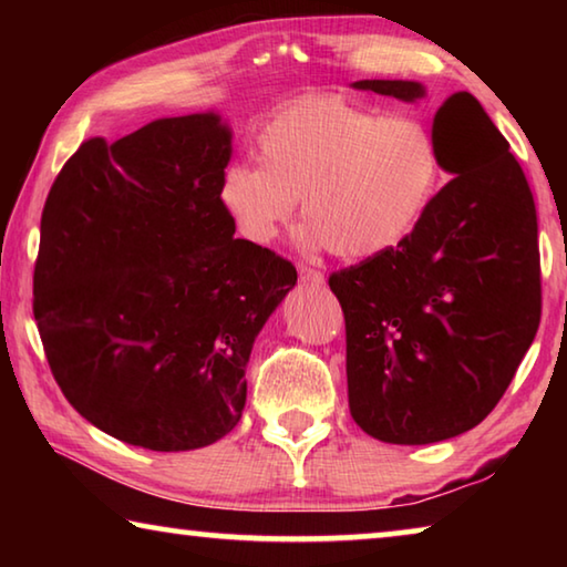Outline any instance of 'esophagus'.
<instances>
[{
  "mask_svg": "<svg viewBox=\"0 0 567 567\" xmlns=\"http://www.w3.org/2000/svg\"><path fill=\"white\" fill-rule=\"evenodd\" d=\"M300 282L307 287H322L324 285V275L320 270H312V267L302 265L300 267Z\"/></svg>",
  "mask_w": 567,
  "mask_h": 567,
  "instance_id": "1",
  "label": "esophagus"
}]
</instances>
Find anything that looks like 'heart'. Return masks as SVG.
<instances>
[{
	"instance_id": "obj_1",
	"label": "heart",
	"mask_w": 567,
	"mask_h": 567,
	"mask_svg": "<svg viewBox=\"0 0 567 567\" xmlns=\"http://www.w3.org/2000/svg\"><path fill=\"white\" fill-rule=\"evenodd\" d=\"M257 155L260 165L235 162L219 182V203L239 235L272 243L300 199L302 243L348 262L405 243L440 179V147L425 122L334 94L277 110L257 132Z\"/></svg>"
}]
</instances>
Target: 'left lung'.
I'll list each match as a JSON object with an SVG mask.
<instances>
[{
    "label": "left lung",
    "instance_id": "1",
    "mask_svg": "<svg viewBox=\"0 0 567 567\" xmlns=\"http://www.w3.org/2000/svg\"><path fill=\"white\" fill-rule=\"evenodd\" d=\"M354 90L417 102L412 80ZM440 167L455 175L405 243L330 277L348 332V398L364 433L392 445L463 435L501 402L540 324L533 192L473 94L433 122Z\"/></svg>",
    "mask_w": 567,
    "mask_h": 567
}]
</instances>
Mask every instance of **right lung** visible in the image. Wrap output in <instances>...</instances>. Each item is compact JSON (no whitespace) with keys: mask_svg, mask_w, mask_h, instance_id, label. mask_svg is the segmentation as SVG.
Listing matches in <instances>:
<instances>
[{"mask_svg":"<svg viewBox=\"0 0 567 567\" xmlns=\"http://www.w3.org/2000/svg\"><path fill=\"white\" fill-rule=\"evenodd\" d=\"M233 130L217 112L94 137L47 197L34 320L56 385L102 433L179 453L217 443L247 400L255 338L297 282L219 203Z\"/></svg>","mask_w":567,"mask_h":567,"instance_id":"1","label":"right lung"}]
</instances>
